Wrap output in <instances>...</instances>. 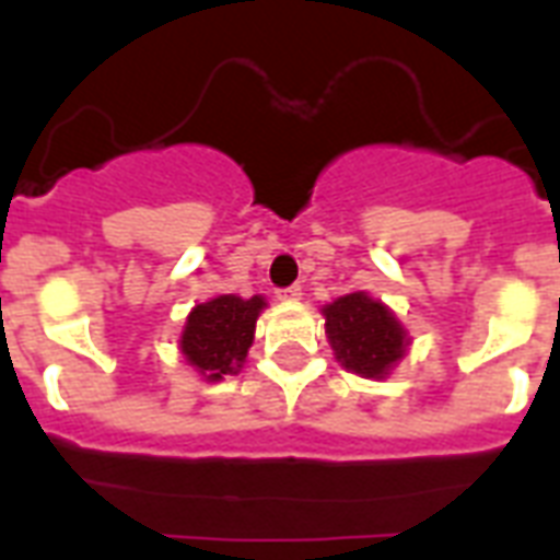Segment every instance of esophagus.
<instances>
[{
  "mask_svg": "<svg viewBox=\"0 0 560 560\" xmlns=\"http://www.w3.org/2000/svg\"><path fill=\"white\" fill-rule=\"evenodd\" d=\"M279 299L281 302H299V299H302V288H299V284H293V288L279 290Z\"/></svg>",
  "mask_w": 560,
  "mask_h": 560,
  "instance_id": "obj_1",
  "label": "esophagus"
}]
</instances>
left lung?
Wrapping results in <instances>:
<instances>
[{
  "instance_id": "1",
  "label": "left lung",
  "mask_w": 560,
  "mask_h": 560,
  "mask_svg": "<svg viewBox=\"0 0 560 560\" xmlns=\"http://www.w3.org/2000/svg\"><path fill=\"white\" fill-rule=\"evenodd\" d=\"M325 334L331 342L334 358L349 372L383 381L392 369L407 358L409 334L389 305L369 296L366 290H354L334 299L323 307Z\"/></svg>"
}]
</instances>
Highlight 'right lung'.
Returning <instances> with one entry per match:
<instances>
[{"instance_id": "obj_1", "label": "right lung", "mask_w": 560, "mask_h": 560, "mask_svg": "<svg viewBox=\"0 0 560 560\" xmlns=\"http://www.w3.org/2000/svg\"><path fill=\"white\" fill-rule=\"evenodd\" d=\"M267 307V299H241L223 293L191 307L179 334L183 360L206 383L237 374L246 363V351L255 340V323Z\"/></svg>"}]
</instances>
